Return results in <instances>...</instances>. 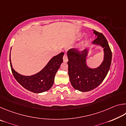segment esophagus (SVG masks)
<instances>
[{
  "mask_svg": "<svg viewBox=\"0 0 126 126\" xmlns=\"http://www.w3.org/2000/svg\"><path fill=\"white\" fill-rule=\"evenodd\" d=\"M63 61H64V62L67 63V62L68 61V57H67V55L66 54H64V56H63Z\"/></svg>",
  "mask_w": 126,
  "mask_h": 126,
  "instance_id": "esophagus-1",
  "label": "esophagus"
}]
</instances>
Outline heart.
<instances>
[{"mask_svg": "<svg viewBox=\"0 0 126 126\" xmlns=\"http://www.w3.org/2000/svg\"><path fill=\"white\" fill-rule=\"evenodd\" d=\"M83 46V43H80L78 46V49H81Z\"/></svg>", "mask_w": 126, "mask_h": 126, "instance_id": "1", "label": "heart"}]
</instances>
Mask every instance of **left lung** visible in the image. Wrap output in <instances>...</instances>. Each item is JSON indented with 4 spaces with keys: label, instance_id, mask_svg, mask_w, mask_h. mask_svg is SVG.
Segmentation results:
<instances>
[{
    "label": "left lung",
    "instance_id": "left-lung-1",
    "mask_svg": "<svg viewBox=\"0 0 126 126\" xmlns=\"http://www.w3.org/2000/svg\"><path fill=\"white\" fill-rule=\"evenodd\" d=\"M96 38L93 45L103 48V61L98 67L92 68L87 64L88 48L79 51L71 49L68 51V74L73 88L80 92H88L97 87L103 82L109 71L112 61V52L103 34L93 30Z\"/></svg>",
    "mask_w": 126,
    "mask_h": 126
}]
</instances>
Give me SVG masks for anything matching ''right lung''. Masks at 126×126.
Wrapping results in <instances>:
<instances>
[{"label":"right lung","mask_w":126,"mask_h":126,"mask_svg":"<svg viewBox=\"0 0 126 126\" xmlns=\"http://www.w3.org/2000/svg\"><path fill=\"white\" fill-rule=\"evenodd\" d=\"M63 55L62 52L53 57L40 72L32 76H26L18 73L13 68L10 53L12 73L17 82L27 90L35 93L46 92L53 86L55 74L63 62Z\"/></svg>","instance_id":"obj_1"}]
</instances>
